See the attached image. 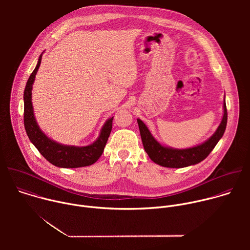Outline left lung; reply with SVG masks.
Here are the masks:
<instances>
[{
	"label": "left lung",
	"mask_w": 250,
	"mask_h": 250,
	"mask_svg": "<svg viewBox=\"0 0 250 250\" xmlns=\"http://www.w3.org/2000/svg\"><path fill=\"white\" fill-rule=\"evenodd\" d=\"M228 123V112L226 100L224 103V116L223 120L213 133L208 140L194 147L186 149H176L161 146L159 142L153 137L146 124L141 120L137 119L139 126L140 136L144 145L145 150L148 154L149 158L158 165L168 168H183L190 165H195L203 161L210 151L215 148L219 140L225 133Z\"/></svg>",
	"instance_id": "left-lung-1"
}]
</instances>
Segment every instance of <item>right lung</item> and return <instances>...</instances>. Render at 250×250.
<instances>
[{"instance_id":"1","label":"right lung","mask_w":250,"mask_h":250,"mask_svg":"<svg viewBox=\"0 0 250 250\" xmlns=\"http://www.w3.org/2000/svg\"><path fill=\"white\" fill-rule=\"evenodd\" d=\"M42 53L41 54L37 67L30 74L23 93L24 111H23V124L26 134L33 146L38 148L41 154L51 164L61 168H78L94 164L102 155L106 141L111 134L113 127V118L109 119L103 125L99 137L92 145L87 146H64L50 139L40 128L34 118L32 103H31V90L35 75L41 66Z\"/></svg>"}]
</instances>
